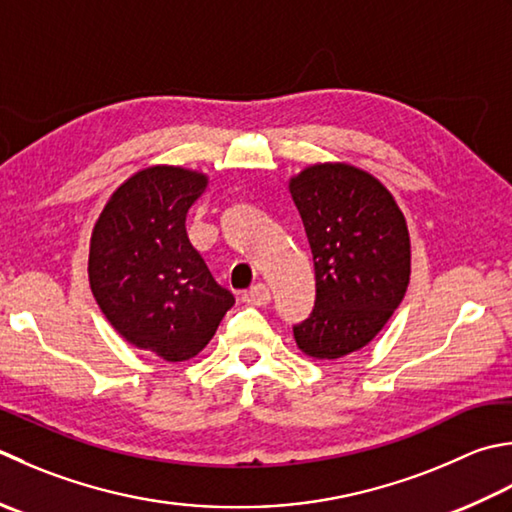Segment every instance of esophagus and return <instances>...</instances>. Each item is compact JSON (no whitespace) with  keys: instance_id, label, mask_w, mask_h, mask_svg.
<instances>
[{"instance_id":"esophagus-1","label":"esophagus","mask_w":512,"mask_h":512,"mask_svg":"<svg viewBox=\"0 0 512 512\" xmlns=\"http://www.w3.org/2000/svg\"><path fill=\"white\" fill-rule=\"evenodd\" d=\"M242 302L250 306H266L270 302V290L266 284H257L242 295Z\"/></svg>"}]
</instances>
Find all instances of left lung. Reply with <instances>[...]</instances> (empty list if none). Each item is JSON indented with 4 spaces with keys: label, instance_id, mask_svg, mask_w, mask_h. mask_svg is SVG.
I'll return each instance as SVG.
<instances>
[{
    "label": "left lung",
    "instance_id": "8db88e82",
    "mask_svg": "<svg viewBox=\"0 0 512 512\" xmlns=\"http://www.w3.org/2000/svg\"><path fill=\"white\" fill-rule=\"evenodd\" d=\"M315 264V308L293 326L308 357L339 359L364 348L402 304L410 237L382 182L348 164L308 166L290 179Z\"/></svg>",
    "mask_w": 512,
    "mask_h": 512
}]
</instances>
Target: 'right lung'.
Segmentation results:
<instances>
[{
	"instance_id": "1",
	"label": "right lung",
	"mask_w": 512,
	"mask_h": 512,
	"mask_svg": "<svg viewBox=\"0 0 512 512\" xmlns=\"http://www.w3.org/2000/svg\"><path fill=\"white\" fill-rule=\"evenodd\" d=\"M206 184L179 166L139 170L108 199L90 237L88 279L102 313L128 344L166 362L195 357L235 304L186 233Z\"/></svg>"
}]
</instances>
